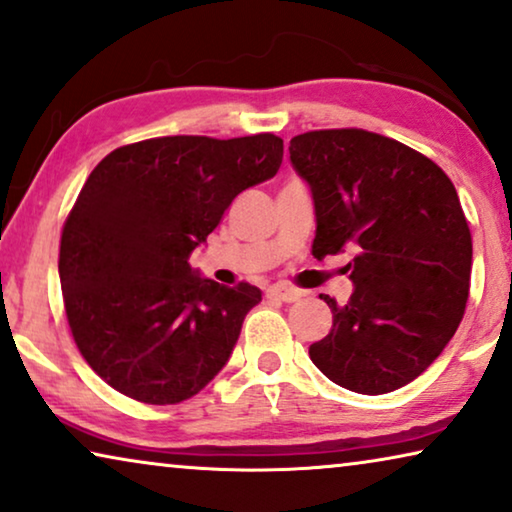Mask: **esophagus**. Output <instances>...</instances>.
<instances>
[{
	"label": "esophagus",
	"mask_w": 512,
	"mask_h": 512,
	"mask_svg": "<svg viewBox=\"0 0 512 512\" xmlns=\"http://www.w3.org/2000/svg\"><path fill=\"white\" fill-rule=\"evenodd\" d=\"M268 298H274V300H281V302H293L302 298V291L300 288H293V286H272L268 291Z\"/></svg>",
	"instance_id": "esophagus-1"
}]
</instances>
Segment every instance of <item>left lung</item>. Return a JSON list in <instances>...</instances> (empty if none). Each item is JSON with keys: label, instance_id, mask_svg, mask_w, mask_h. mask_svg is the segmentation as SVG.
<instances>
[{"label": "left lung", "instance_id": "left-lung-1", "mask_svg": "<svg viewBox=\"0 0 512 512\" xmlns=\"http://www.w3.org/2000/svg\"><path fill=\"white\" fill-rule=\"evenodd\" d=\"M288 152L314 196L311 254L358 251L346 305L321 295L332 330L309 358L360 395L402 388L439 358L469 300L473 244L453 182L425 154L365 129L300 133Z\"/></svg>", "mask_w": 512, "mask_h": 512}]
</instances>
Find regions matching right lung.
<instances>
[{"label": "right lung", "mask_w": 512, "mask_h": 512, "mask_svg": "<svg viewBox=\"0 0 512 512\" xmlns=\"http://www.w3.org/2000/svg\"><path fill=\"white\" fill-rule=\"evenodd\" d=\"M281 157L274 133L164 136L92 170L64 221L59 281L73 342L110 388L180 404L221 372L261 291L196 277L189 256Z\"/></svg>", "instance_id": "1"}]
</instances>
